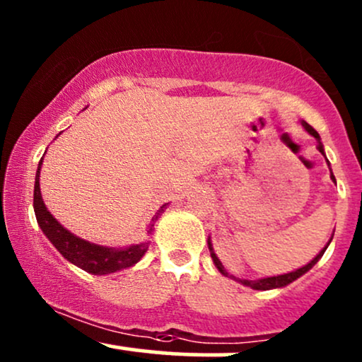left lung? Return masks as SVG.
Listing matches in <instances>:
<instances>
[{"mask_svg":"<svg viewBox=\"0 0 362 362\" xmlns=\"http://www.w3.org/2000/svg\"><path fill=\"white\" fill-rule=\"evenodd\" d=\"M301 124H303V127H305L306 131H308L310 134L313 136V138L318 141V151L322 153L323 156H325V151H323V144H322V141H320V134H318V132L315 131V129L311 127L308 122H305V120H303ZM328 167H330V165H328ZM332 180L335 182V177H334V173H332ZM330 242H332V240H330ZM330 242H328V243H330ZM328 243L325 245V248H323V250L320 252L318 255L315 257V259L310 262V264H306V265H305V267H301V269H296V271H293V272H288V274H282V276L264 277V279H255V281H250V279H238V277H235V276H228V272L224 271L223 264H221V262H219L218 257H216V253H214V250H213V245H211V240H209V242H207V245H209V252H211V257H213V262H214V265H216V267H218V271L221 272L223 276H228V277H231V279H235V281L242 282L243 286H248V288H252V289H257V291H267V289L284 288V286H288V284H291V282H293V281H296L298 277H301L303 274H306V272H308L310 269L313 267V265L317 264V262H318L320 259H322V255H323V253H325V250H327Z\"/></svg>","mask_w":362,"mask_h":362,"instance_id":"1","label":"left lung"}]
</instances>
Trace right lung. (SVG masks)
I'll list each match as a JSON object with an SVG mask.
<instances>
[{"mask_svg":"<svg viewBox=\"0 0 362 362\" xmlns=\"http://www.w3.org/2000/svg\"><path fill=\"white\" fill-rule=\"evenodd\" d=\"M40 167H42V158L39 161V168L35 173V187H34V211L37 223H39L40 230L47 236L49 242L59 250V253L66 260L71 262L76 267L83 271L95 274V276H105L122 271V269L131 267V265L138 264L141 257L144 255L149 247V242H143L139 245H131L127 248H109L102 247V245H95L80 238V236L73 235L71 231L66 230L62 224L57 221L54 216L49 213L42 201V194H40ZM167 204H163L158 209V213L153 216L151 223L148 226V235H151L153 226H155L156 219L163 213Z\"/></svg>","mask_w":362,"mask_h":362,"instance_id":"right-lung-1","label":"right lung"}]
</instances>
